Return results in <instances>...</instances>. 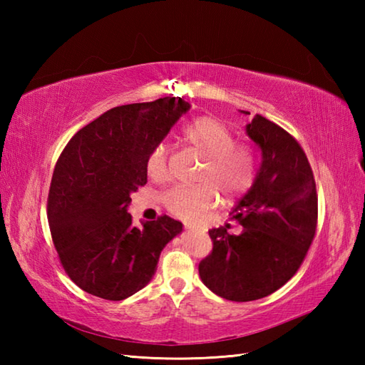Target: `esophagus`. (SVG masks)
<instances>
[{
    "mask_svg": "<svg viewBox=\"0 0 365 365\" xmlns=\"http://www.w3.org/2000/svg\"><path fill=\"white\" fill-rule=\"evenodd\" d=\"M185 229H187V230H195L197 227L195 226V224H185Z\"/></svg>",
    "mask_w": 365,
    "mask_h": 365,
    "instance_id": "1",
    "label": "esophagus"
}]
</instances>
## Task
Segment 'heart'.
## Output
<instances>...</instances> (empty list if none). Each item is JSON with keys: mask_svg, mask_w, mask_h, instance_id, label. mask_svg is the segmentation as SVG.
Returning <instances> with one entry per match:
<instances>
[{"mask_svg": "<svg viewBox=\"0 0 365 365\" xmlns=\"http://www.w3.org/2000/svg\"><path fill=\"white\" fill-rule=\"evenodd\" d=\"M185 139L205 160L196 187L173 188L165 195V205L174 216L196 221L216 202V192L222 200H234L251 188L257 170L254 152L246 145H235V136L215 118H200L185 130ZM169 149L158 144L147 158V173L161 180L168 175Z\"/></svg>", "mask_w": 365, "mask_h": 365, "instance_id": "obj_1", "label": "heart"}]
</instances>
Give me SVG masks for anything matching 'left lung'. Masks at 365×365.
<instances>
[{"label": "left lung", "instance_id": "left-lung-1", "mask_svg": "<svg viewBox=\"0 0 365 365\" xmlns=\"http://www.w3.org/2000/svg\"><path fill=\"white\" fill-rule=\"evenodd\" d=\"M243 114H250L242 111ZM260 150L254 183L230 210L242 230H208L212 254L199 276L213 293L230 301L268 297L297 273L317 227V190L301 145L260 114L245 127Z\"/></svg>", "mask_w": 365, "mask_h": 365}]
</instances>
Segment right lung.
I'll list each match as a JSON object with an SVG mask.
<instances>
[{
    "instance_id": "right-lung-1",
    "label": "right lung",
    "mask_w": 365,
    "mask_h": 365,
    "mask_svg": "<svg viewBox=\"0 0 365 365\" xmlns=\"http://www.w3.org/2000/svg\"><path fill=\"white\" fill-rule=\"evenodd\" d=\"M191 108L183 98L115 106L76 133L54 168L48 224L61 263L94 297L120 301L152 281L160 254L182 234L169 216L136 227L131 192L147 183V158Z\"/></svg>"
}]
</instances>
